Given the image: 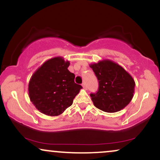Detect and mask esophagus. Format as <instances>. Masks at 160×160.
Listing matches in <instances>:
<instances>
[{
    "instance_id": "obj_1",
    "label": "esophagus",
    "mask_w": 160,
    "mask_h": 160,
    "mask_svg": "<svg viewBox=\"0 0 160 160\" xmlns=\"http://www.w3.org/2000/svg\"><path fill=\"white\" fill-rule=\"evenodd\" d=\"M82 87L84 88V89H86V82H82Z\"/></svg>"
}]
</instances>
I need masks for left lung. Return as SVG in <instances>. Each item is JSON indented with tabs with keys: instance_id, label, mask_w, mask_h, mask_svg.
<instances>
[{
	"instance_id": "8db88e82",
	"label": "left lung",
	"mask_w": 160,
	"mask_h": 160,
	"mask_svg": "<svg viewBox=\"0 0 160 160\" xmlns=\"http://www.w3.org/2000/svg\"><path fill=\"white\" fill-rule=\"evenodd\" d=\"M98 80L96 93L90 94L94 105L108 113L120 111L129 104L135 92L134 79L123 68L109 59L90 64Z\"/></svg>"
}]
</instances>
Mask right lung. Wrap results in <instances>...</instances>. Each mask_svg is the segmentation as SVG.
Returning <instances> with one entry per match:
<instances>
[{
  "instance_id": "obj_1",
  "label": "right lung",
  "mask_w": 160,
  "mask_h": 160,
  "mask_svg": "<svg viewBox=\"0 0 160 160\" xmlns=\"http://www.w3.org/2000/svg\"><path fill=\"white\" fill-rule=\"evenodd\" d=\"M69 61L61 56L46 61L33 74L28 83L31 102L40 113L58 116L73 104L82 86L74 82L75 75L68 68Z\"/></svg>"
}]
</instances>
